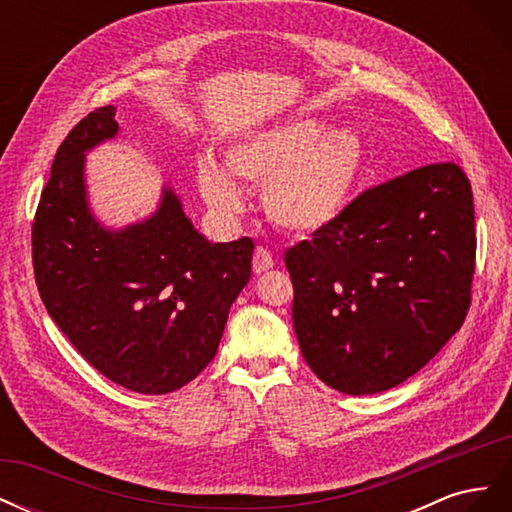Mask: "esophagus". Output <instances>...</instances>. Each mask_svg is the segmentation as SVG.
Instances as JSON below:
<instances>
[{"label":"esophagus","mask_w":512,"mask_h":512,"mask_svg":"<svg viewBox=\"0 0 512 512\" xmlns=\"http://www.w3.org/2000/svg\"><path fill=\"white\" fill-rule=\"evenodd\" d=\"M273 256L271 252L267 250V247H256L254 250V258H252V267H254V273H265L269 269H273Z\"/></svg>","instance_id":"1"}]
</instances>
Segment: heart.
I'll return each instance as SVG.
<instances>
[{
    "label": "heart",
    "instance_id": "1",
    "mask_svg": "<svg viewBox=\"0 0 512 512\" xmlns=\"http://www.w3.org/2000/svg\"><path fill=\"white\" fill-rule=\"evenodd\" d=\"M224 168L203 158L196 179L205 203L222 218L243 209L235 178L262 188L267 218L290 235H316L344 218L365 175V143L352 128L297 117L247 130L224 147Z\"/></svg>",
    "mask_w": 512,
    "mask_h": 512
}]
</instances>
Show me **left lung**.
Here are the masks:
<instances>
[{"instance_id": "8db88e82", "label": "left lung", "mask_w": 512, "mask_h": 512, "mask_svg": "<svg viewBox=\"0 0 512 512\" xmlns=\"http://www.w3.org/2000/svg\"><path fill=\"white\" fill-rule=\"evenodd\" d=\"M474 256L472 188L457 164L363 192L342 220L286 252L303 359L346 395L408 380L466 320Z\"/></svg>"}]
</instances>
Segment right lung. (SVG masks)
I'll list each match as a JSON object with an SVG mask.
<instances>
[{
    "instance_id": "obj_1",
    "label": "right lung",
    "mask_w": 512,
    "mask_h": 512,
    "mask_svg": "<svg viewBox=\"0 0 512 512\" xmlns=\"http://www.w3.org/2000/svg\"><path fill=\"white\" fill-rule=\"evenodd\" d=\"M117 134L115 106H102L59 145L32 230L34 273L46 312L100 374L164 395L213 361L252 277L254 241H207L170 185L149 218L104 226L89 203L85 156Z\"/></svg>"
}]
</instances>
